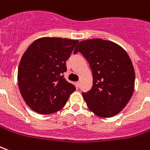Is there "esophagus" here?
I'll return each instance as SVG.
<instances>
[{
  "mask_svg": "<svg viewBox=\"0 0 150 150\" xmlns=\"http://www.w3.org/2000/svg\"><path fill=\"white\" fill-rule=\"evenodd\" d=\"M75 87L77 88H79V86H80V83H79V82H75Z\"/></svg>",
  "mask_w": 150,
  "mask_h": 150,
  "instance_id": "34e87169",
  "label": "esophagus"
}]
</instances>
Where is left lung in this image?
<instances>
[{
	"mask_svg": "<svg viewBox=\"0 0 150 150\" xmlns=\"http://www.w3.org/2000/svg\"><path fill=\"white\" fill-rule=\"evenodd\" d=\"M78 52L93 73L92 89L82 93L88 109L102 118L118 115L135 88V71L127 53L118 44L100 38L80 41L74 50Z\"/></svg>",
	"mask_w": 150,
	"mask_h": 150,
	"instance_id": "left-lung-1",
	"label": "left lung"
}]
</instances>
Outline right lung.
Returning <instances> with one entry per match:
<instances>
[{"mask_svg":"<svg viewBox=\"0 0 150 150\" xmlns=\"http://www.w3.org/2000/svg\"><path fill=\"white\" fill-rule=\"evenodd\" d=\"M77 40L41 37L29 45L22 56L18 70V84L24 101L41 115L58 111L75 87L63 77L66 62Z\"/></svg>","mask_w":150,"mask_h":150,"instance_id":"right-lung-1","label":"right lung"}]
</instances>
